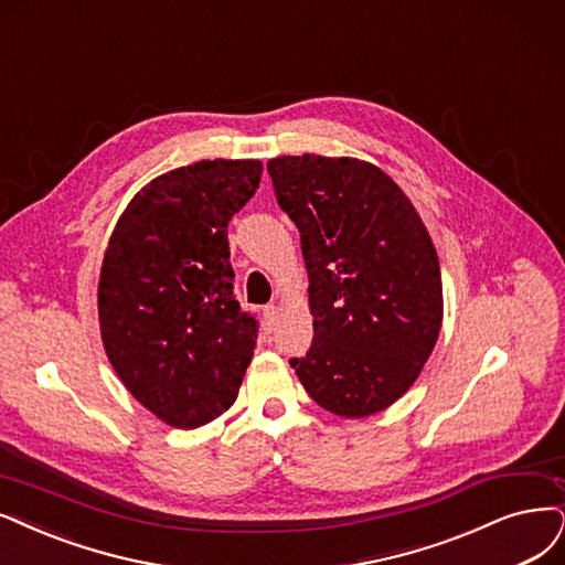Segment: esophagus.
<instances>
[{"mask_svg": "<svg viewBox=\"0 0 565 565\" xmlns=\"http://www.w3.org/2000/svg\"><path fill=\"white\" fill-rule=\"evenodd\" d=\"M263 319H265L267 330L275 328V326H277V319H279V307H277V305H267V307L263 309Z\"/></svg>", "mask_w": 565, "mask_h": 565, "instance_id": "34e87169", "label": "esophagus"}]
</instances>
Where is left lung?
I'll return each mask as SVG.
<instances>
[{
	"label": "left lung",
	"instance_id": "obj_1",
	"mask_svg": "<svg viewBox=\"0 0 565 565\" xmlns=\"http://www.w3.org/2000/svg\"><path fill=\"white\" fill-rule=\"evenodd\" d=\"M300 230L315 342L294 359L323 409L363 419L401 401L443 328L440 260L403 188L377 164L317 153L267 162Z\"/></svg>",
	"mask_w": 565,
	"mask_h": 565
}]
</instances>
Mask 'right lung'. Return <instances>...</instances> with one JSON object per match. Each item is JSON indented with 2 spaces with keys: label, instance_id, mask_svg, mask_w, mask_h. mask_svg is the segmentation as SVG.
<instances>
[{
  "label": "right lung",
  "instance_id": "obj_1",
  "mask_svg": "<svg viewBox=\"0 0 565 565\" xmlns=\"http://www.w3.org/2000/svg\"><path fill=\"white\" fill-rule=\"evenodd\" d=\"M260 160H200L146 183L109 237L97 286L107 359L172 428H198L237 401L256 319L233 296L227 223L254 198Z\"/></svg>",
  "mask_w": 565,
  "mask_h": 565
}]
</instances>
